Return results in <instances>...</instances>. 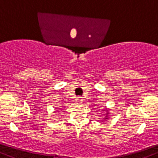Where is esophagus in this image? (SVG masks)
Instances as JSON below:
<instances>
[{"mask_svg": "<svg viewBox=\"0 0 158 158\" xmlns=\"http://www.w3.org/2000/svg\"><path fill=\"white\" fill-rule=\"evenodd\" d=\"M82 102V99L81 96H79V97L77 98V102L78 103H81V102Z\"/></svg>", "mask_w": 158, "mask_h": 158, "instance_id": "1", "label": "esophagus"}]
</instances>
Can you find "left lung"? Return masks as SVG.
Here are the masks:
<instances>
[{
	"label": "left lung",
	"mask_w": 158,
	"mask_h": 158,
	"mask_svg": "<svg viewBox=\"0 0 158 158\" xmlns=\"http://www.w3.org/2000/svg\"><path fill=\"white\" fill-rule=\"evenodd\" d=\"M106 117H107V116H106V117H105V118H106V119H107V118H106Z\"/></svg>",
	"instance_id": "1"
}]
</instances>
